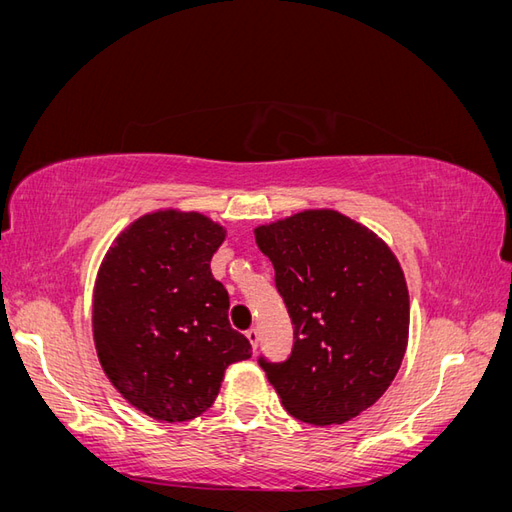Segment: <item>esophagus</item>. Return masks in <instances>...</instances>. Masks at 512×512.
Instances as JSON below:
<instances>
[{"instance_id":"obj_1","label":"esophagus","mask_w":512,"mask_h":512,"mask_svg":"<svg viewBox=\"0 0 512 512\" xmlns=\"http://www.w3.org/2000/svg\"><path fill=\"white\" fill-rule=\"evenodd\" d=\"M245 337H247V339H250V344H252V348L256 350V348H258V339H260V337H258V329H250V331H245Z\"/></svg>"}]
</instances>
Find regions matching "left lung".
<instances>
[{"label": "left lung", "mask_w": 512, "mask_h": 512, "mask_svg": "<svg viewBox=\"0 0 512 512\" xmlns=\"http://www.w3.org/2000/svg\"><path fill=\"white\" fill-rule=\"evenodd\" d=\"M294 324L284 363L260 359L288 414L327 427L359 416L404 361V269L374 230L335 209H305L254 228Z\"/></svg>", "instance_id": "obj_1"}]
</instances>
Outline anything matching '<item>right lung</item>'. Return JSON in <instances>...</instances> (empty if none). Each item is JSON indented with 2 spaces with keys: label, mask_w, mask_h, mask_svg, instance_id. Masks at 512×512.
<instances>
[{
  "label": "right lung",
  "mask_w": 512,
  "mask_h": 512,
  "mask_svg": "<svg viewBox=\"0 0 512 512\" xmlns=\"http://www.w3.org/2000/svg\"><path fill=\"white\" fill-rule=\"evenodd\" d=\"M224 239L205 213L158 209L123 228L102 258L91 299L98 359L117 393L156 421L209 410L226 367L252 356L209 267Z\"/></svg>",
  "instance_id": "add662e5"
}]
</instances>
